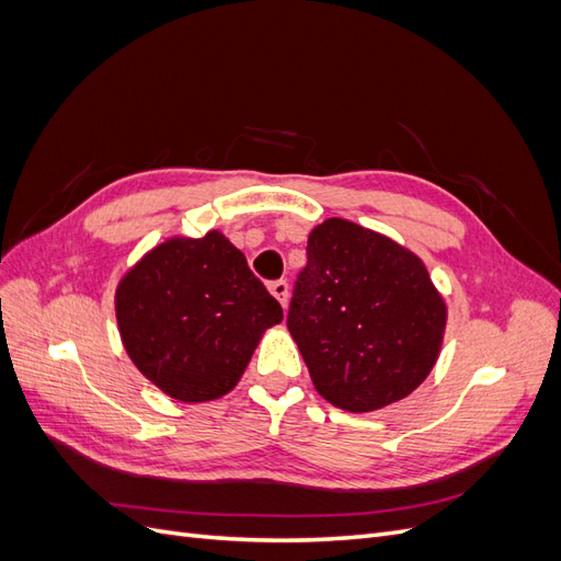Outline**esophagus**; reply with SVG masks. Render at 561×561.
I'll return each instance as SVG.
<instances>
[{
  "label": "esophagus",
  "instance_id": "obj_1",
  "mask_svg": "<svg viewBox=\"0 0 561 561\" xmlns=\"http://www.w3.org/2000/svg\"><path fill=\"white\" fill-rule=\"evenodd\" d=\"M268 290H271V295H274L283 304V307H287V297H290V285H287V280L268 283Z\"/></svg>",
  "mask_w": 561,
  "mask_h": 561
}]
</instances>
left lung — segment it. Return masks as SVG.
I'll return each mask as SVG.
<instances>
[{"label":"left lung","instance_id":"8db88e82","mask_svg":"<svg viewBox=\"0 0 561 561\" xmlns=\"http://www.w3.org/2000/svg\"><path fill=\"white\" fill-rule=\"evenodd\" d=\"M445 322L414 252L339 217L311 231L287 330L328 402L371 412L410 396L431 375Z\"/></svg>","mask_w":561,"mask_h":561}]
</instances>
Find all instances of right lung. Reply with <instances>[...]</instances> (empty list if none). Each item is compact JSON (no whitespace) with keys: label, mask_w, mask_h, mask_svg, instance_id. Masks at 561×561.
I'll return each instance as SVG.
<instances>
[{"label":"right lung","mask_w":561,"mask_h":561,"mask_svg":"<svg viewBox=\"0 0 561 561\" xmlns=\"http://www.w3.org/2000/svg\"><path fill=\"white\" fill-rule=\"evenodd\" d=\"M126 353L165 396L222 398L239 383L280 304L252 274L245 254L219 231L157 245L116 287Z\"/></svg>","instance_id":"right-lung-1"}]
</instances>
